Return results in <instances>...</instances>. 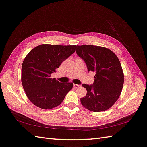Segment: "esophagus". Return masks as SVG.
<instances>
[{"label": "esophagus", "mask_w": 147, "mask_h": 147, "mask_svg": "<svg viewBox=\"0 0 147 147\" xmlns=\"http://www.w3.org/2000/svg\"><path fill=\"white\" fill-rule=\"evenodd\" d=\"M74 87L75 88H80V85H79V84H74Z\"/></svg>", "instance_id": "obj_1"}]
</instances>
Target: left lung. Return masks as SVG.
Segmentation results:
<instances>
[{
	"label": "left lung",
	"instance_id": "left-lung-1",
	"mask_svg": "<svg viewBox=\"0 0 147 147\" xmlns=\"http://www.w3.org/2000/svg\"><path fill=\"white\" fill-rule=\"evenodd\" d=\"M76 53L86 63L88 72L96 73L92 84H82L87 90L80 99L82 105L96 112L109 109L119 98L124 83L118 57L108 48L94 45H77Z\"/></svg>",
	"mask_w": 147,
	"mask_h": 147
}]
</instances>
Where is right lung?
<instances>
[{"label": "right lung", "instance_id": "right-lung-1", "mask_svg": "<svg viewBox=\"0 0 147 147\" xmlns=\"http://www.w3.org/2000/svg\"><path fill=\"white\" fill-rule=\"evenodd\" d=\"M75 48V45L42 44L26 56L21 67V82L33 104L46 110L56 107L72 90V83H61L52 78L51 74L74 53Z\"/></svg>", "mask_w": 147, "mask_h": 147}]
</instances>
